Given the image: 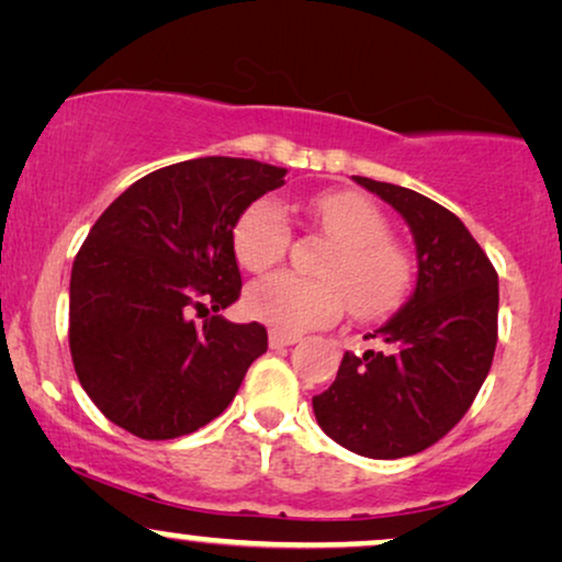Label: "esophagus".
I'll return each mask as SVG.
<instances>
[{
	"label": "esophagus",
	"mask_w": 562,
	"mask_h": 562,
	"mask_svg": "<svg viewBox=\"0 0 562 562\" xmlns=\"http://www.w3.org/2000/svg\"><path fill=\"white\" fill-rule=\"evenodd\" d=\"M297 339H301V337H297V334H293V331H280V329L269 331V347H272V350H277V347L295 345Z\"/></svg>",
	"instance_id": "esophagus-1"
}]
</instances>
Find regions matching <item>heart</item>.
Returning <instances> with one entry per match:
<instances>
[{"label": "heart", "instance_id": "b5f03b06", "mask_svg": "<svg viewBox=\"0 0 562 562\" xmlns=\"http://www.w3.org/2000/svg\"><path fill=\"white\" fill-rule=\"evenodd\" d=\"M308 215L334 251L318 267L324 280L290 272L269 274L246 290V311L280 331H303L337 322L350 305L358 318H379L404 301L412 285V259L389 238V220L371 199L355 191H324L308 202ZM293 228L274 199L248 204L233 228L240 265L265 272L288 254Z\"/></svg>", "mask_w": 562, "mask_h": 562}]
</instances>
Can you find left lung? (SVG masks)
<instances>
[{"label":"left lung","mask_w":562,"mask_h":562,"mask_svg":"<svg viewBox=\"0 0 562 562\" xmlns=\"http://www.w3.org/2000/svg\"><path fill=\"white\" fill-rule=\"evenodd\" d=\"M404 217L417 282L404 308L371 337L381 350L345 352L314 396L326 436L360 457L420 453L457 425L485 383L498 342V272L464 223L417 191L352 176Z\"/></svg>","instance_id":"1"}]
</instances>
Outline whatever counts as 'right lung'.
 Here are the masks:
<instances>
[{"mask_svg":"<svg viewBox=\"0 0 562 562\" xmlns=\"http://www.w3.org/2000/svg\"><path fill=\"white\" fill-rule=\"evenodd\" d=\"M285 168L196 158L153 170L95 220L72 265L69 352L95 407L145 440L189 436L236 396L267 329L217 316L240 295L233 228ZM216 316L202 327L193 311Z\"/></svg>","mask_w":562,"mask_h":562,"instance_id":"obj_1","label":"right lung"}]
</instances>
